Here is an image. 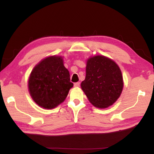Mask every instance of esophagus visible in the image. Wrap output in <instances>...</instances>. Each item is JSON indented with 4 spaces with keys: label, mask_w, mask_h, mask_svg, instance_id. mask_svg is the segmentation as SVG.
Listing matches in <instances>:
<instances>
[{
    "label": "esophagus",
    "mask_w": 154,
    "mask_h": 154,
    "mask_svg": "<svg viewBox=\"0 0 154 154\" xmlns=\"http://www.w3.org/2000/svg\"><path fill=\"white\" fill-rule=\"evenodd\" d=\"M80 86V82H77V83H75V84H74V87L75 88H78V87H79Z\"/></svg>",
    "instance_id": "obj_1"
}]
</instances>
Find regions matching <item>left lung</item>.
<instances>
[{"mask_svg":"<svg viewBox=\"0 0 154 154\" xmlns=\"http://www.w3.org/2000/svg\"><path fill=\"white\" fill-rule=\"evenodd\" d=\"M85 72L81 88L90 103L97 108L105 109L116 103L124 87L118 65L106 56H94L87 60Z\"/></svg>","mask_w":154,"mask_h":154,"instance_id":"obj_1","label":"left lung"}]
</instances>
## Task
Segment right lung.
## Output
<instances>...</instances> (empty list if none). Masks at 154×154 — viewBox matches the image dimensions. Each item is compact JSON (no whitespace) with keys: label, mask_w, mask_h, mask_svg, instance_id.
I'll use <instances>...</instances> for the list:
<instances>
[{"label":"right lung","mask_w":154,"mask_h":154,"mask_svg":"<svg viewBox=\"0 0 154 154\" xmlns=\"http://www.w3.org/2000/svg\"><path fill=\"white\" fill-rule=\"evenodd\" d=\"M73 83L62 56L43 59L34 67L28 82L32 100L43 109L56 108L63 103Z\"/></svg>","instance_id":"1"}]
</instances>
